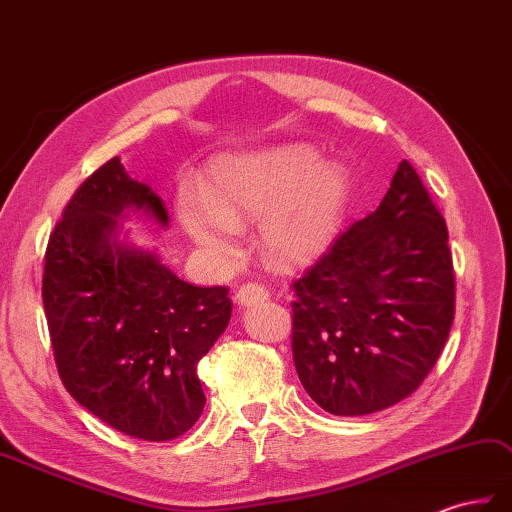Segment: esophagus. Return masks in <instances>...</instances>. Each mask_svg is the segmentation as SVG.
<instances>
[{
  "label": "esophagus",
  "instance_id": "1",
  "mask_svg": "<svg viewBox=\"0 0 512 512\" xmlns=\"http://www.w3.org/2000/svg\"><path fill=\"white\" fill-rule=\"evenodd\" d=\"M234 300H236L238 306H241V309H249V306L267 302L269 293L265 291V287L256 285V282H247V285H243L241 289L234 293Z\"/></svg>",
  "mask_w": 512,
  "mask_h": 512
}]
</instances>
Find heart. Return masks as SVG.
<instances>
[{
  "label": "heart",
  "mask_w": 512,
  "mask_h": 512,
  "mask_svg": "<svg viewBox=\"0 0 512 512\" xmlns=\"http://www.w3.org/2000/svg\"><path fill=\"white\" fill-rule=\"evenodd\" d=\"M346 199L344 166L322 162L311 146L287 144L214 160L206 186L179 188L177 217L190 241L217 258L234 256L238 225L260 219V254L293 269L326 252Z\"/></svg>",
  "instance_id": "obj_1"
}]
</instances>
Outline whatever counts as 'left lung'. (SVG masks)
<instances>
[{"label":"left lung","instance_id":"left-lung-1","mask_svg":"<svg viewBox=\"0 0 512 512\" xmlns=\"http://www.w3.org/2000/svg\"><path fill=\"white\" fill-rule=\"evenodd\" d=\"M447 241L445 219L403 160L379 208L293 282V363L322 410L374 414L423 383L456 306Z\"/></svg>","mask_w":512,"mask_h":512}]
</instances>
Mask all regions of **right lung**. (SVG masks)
<instances>
[{"label": "right lung", "instance_id": "add662e5", "mask_svg": "<svg viewBox=\"0 0 512 512\" xmlns=\"http://www.w3.org/2000/svg\"><path fill=\"white\" fill-rule=\"evenodd\" d=\"M168 227L162 199L113 157L63 210L43 267V309L65 390L131 438L173 440L197 423V363L232 317L225 287L177 278L124 219Z\"/></svg>", "mask_w": 512, "mask_h": 512}]
</instances>
